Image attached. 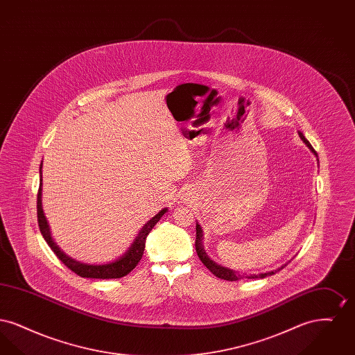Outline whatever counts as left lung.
<instances>
[{"label": "left lung", "instance_id": "1", "mask_svg": "<svg viewBox=\"0 0 355 355\" xmlns=\"http://www.w3.org/2000/svg\"><path fill=\"white\" fill-rule=\"evenodd\" d=\"M300 137H301V139L306 144V146L315 154V157H318L315 150L313 149V146L310 145V142L304 138V135H302V133H300ZM196 230H197V234H196V252L198 254V257H200V259H201V262H202L203 265H205L209 270L211 271L216 277L220 278V279H226V281H239V279H243V278H250V279H252V278H265V277H269V275L275 274L277 271L284 269V266H286V265H284L282 268H279V269H277V270L269 271V272H261V274H250V275L241 274V272H238V271L232 270V269H227V268H223V266H220L218 263H216L214 261H211V259L207 257V254L205 253V249H203L202 245V227H201L198 223H197V226H196Z\"/></svg>", "mask_w": 355, "mask_h": 355}]
</instances>
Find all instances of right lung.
Here are the masks:
<instances>
[{
	"label": "right lung",
	"mask_w": 355,
	"mask_h": 355,
	"mask_svg": "<svg viewBox=\"0 0 355 355\" xmlns=\"http://www.w3.org/2000/svg\"><path fill=\"white\" fill-rule=\"evenodd\" d=\"M41 169H42V164H41V168H40V174H41ZM166 211H168V207L162 209L158 214H155L153 217L152 220H148L144 225V227L139 230V233L135 236L130 248L125 252L122 257H119V259H116L113 262H109V263H103V265L83 263L80 261H76V259L70 258L64 252H61V249L53 241L48 220H46V217L44 214V210H42V175H41V180H40V189H38V194H37V218H38L40 232L44 236V239L46 241V243L51 246L53 253L57 255V258L70 270L76 272L77 275L83 277V278L110 279V278H121V277H125L126 274H129L138 265V262L141 261V258L144 255L146 236H149V233L152 232L155 223L161 220V217Z\"/></svg>",
	"instance_id": "obj_1"
}]
</instances>
